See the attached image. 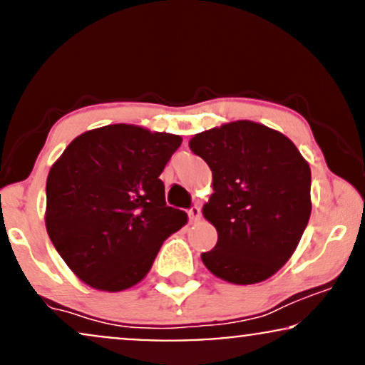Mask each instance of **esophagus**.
<instances>
[{
	"mask_svg": "<svg viewBox=\"0 0 365 365\" xmlns=\"http://www.w3.org/2000/svg\"><path fill=\"white\" fill-rule=\"evenodd\" d=\"M187 215H190L191 222H198L201 217V208L198 207V205H192V207L187 210Z\"/></svg>",
	"mask_w": 365,
	"mask_h": 365,
	"instance_id": "34e87169",
	"label": "esophagus"
}]
</instances>
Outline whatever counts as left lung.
Wrapping results in <instances>:
<instances>
[{"label":"left lung","mask_w":365,"mask_h":365,"mask_svg":"<svg viewBox=\"0 0 365 365\" xmlns=\"http://www.w3.org/2000/svg\"><path fill=\"white\" fill-rule=\"evenodd\" d=\"M190 148L213 175L203 215L218 241L201 255L205 267L237 285L275 275L294 255L311 217L306 158L280 131L252 121L198 133Z\"/></svg>","instance_id":"1"}]
</instances>
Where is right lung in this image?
Returning <instances> with one entry per match:
<instances>
[{
  "label": "right lung",
  "mask_w": 365,
  "mask_h": 365,
  "mask_svg": "<svg viewBox=\"0 0 365 365\" xmlns=\"http://www.w3.org/2000/svg\"><path fill=\"white\" fill-rule=\"evenodd\" d=\"M182 138L133 124L85 131L51 167L46 229L81 282L106 292L136 285L162 242L187 222L167 207L158 175Z\"/></svg>",
  "instance_id": "obj_1"
}]
</instances>
